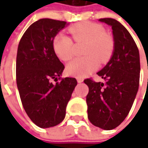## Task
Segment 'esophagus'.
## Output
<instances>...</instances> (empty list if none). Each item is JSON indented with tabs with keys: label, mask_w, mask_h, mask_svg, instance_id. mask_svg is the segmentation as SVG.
<instances>
[{
	"label": "esophagus",
	"mask_w": 148,
	"mask_h": 148,
	"mask_svg": "<svg viewBox=\"0 0 148 148\" xmlns=\"http://www.w3.org/2000/svg\"><path fill=\"white\" fill-rule=\"evenodd\" d=\"M77 80L78 83H82L83 82V81H84V79H83L82 77H77Z\"/></svg>",
	"instance_id": "esophagus-1"
}]
</instances>
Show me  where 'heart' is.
<instances>
[{"label":"heart","mask_w":148,"mask_h":148,"mask_svg":"<svg viewBox=\"0 0 148 148\" xmlns=\"http://www.w3.org/2000/svg\"><path fill=\"white\" fill-rule=\"evenodd\" d=\"M77 43L87 42L83 58H77L66 66L69 75L84 77L91 74L99 66V60L105 62L110 58L114 50V39L105 32L104 27L94 22H82L69 28ZM56 54L63 61L71 60L75 53V43L69 36L63 33L58 34L53 39Z\"/></svg>","instance_id":"heart-1"}]
</instances>
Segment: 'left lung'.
<instances>
[{
    "instance_id": "1",
    "label": "left lung",
    "mask_w": 148,
    "mask_h": 148,
    "mask_svg": "<svg viewBox=\"0 0 148 148\" xmlns=\"http://www.w3.org/2000/svg\"><path fill=\"white\" fill-rule=\"evenodd\" d=\"M99 20L112 27L114 49L109 62L97 72L105 82H95L91 78L84 82L89 87L86 104L90 122L102 129L111 130L125 119L138 90L139 52L122 24L111 18Z\"/></svg>"
}]
</instances>
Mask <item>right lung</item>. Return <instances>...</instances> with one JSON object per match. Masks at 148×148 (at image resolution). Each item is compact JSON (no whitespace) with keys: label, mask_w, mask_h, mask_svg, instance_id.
I'll list each match as a JSON object with an SVG mask.
<instances>
[{"label":"right lung","mask_w":148,"mask_h":148,"mask_svg":"<svg viewBox=\"0 0 148 148\" xmlns=\"http://www.w3.org/2000/svg\"><path fill=\"white\" fill-rule=\"evenodd\" d=\"M66 25L65 21L38 20L27 29L18 46L16 83L20 99L28 116L40 128L53 127L64 119L77 84L76 78L60 77L65 66L53 49L54 37Z\"/></svg>","instance_id":"1"}]
</instances>
